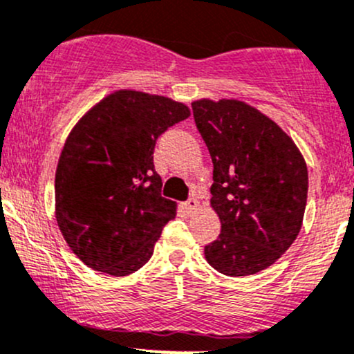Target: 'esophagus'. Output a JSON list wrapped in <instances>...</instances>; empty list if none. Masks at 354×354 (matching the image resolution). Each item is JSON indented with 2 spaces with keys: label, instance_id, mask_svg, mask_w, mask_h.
<instances>
[{
  "label": "esophagus",
  "instance_id": "34e87169",
  "mask_svg": "<svg viewBox=\"0 0 354 354\" xmlns=\"http://www.w3.org/2000/svg\"><path fill=\"white\" fill-rule=\"evenodd\" d=\"M200 207V202L196 200V196H192V198L187 200V203H185V210L188 212V214H193V212L198 210Z\"/></svg>",
  "mask_w": 354,
  "mask_h": 354
}]
</instances>
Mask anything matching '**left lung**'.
<instances>
[{"label":"left lung","instance_id":"1","mask_svg":"<svg viewBox=\"0 0 354 354\" xmlns=\"http://www.w3.org/2000/svg\"><path fill=\"white\" fill-rule=\"evenodd\" d=\"M192 106L214 162L210 205L222 224L205 259L227 277L259 273L302 227L308 189L302 152L277 122L241 100L202 98Z\"/></svg>","mask_w":354,"mask_h":354}]
</instances>
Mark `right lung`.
I'll list each match as a JSON object with an SVG mask.
<instances>
[{
  "instance_id": "1",
  "label": "right lung",
  "mask_w": 354,
  "mask_h": 354,
  "mask_svg": "<svg viewBox=\"0 0 354 354\" xmlns=\"http://www.w3.org/2000/svg\"><path fill=\"white\" fill-rule=\"evenodd\" d=\"M188 117L167 96L117 89L69 132L55 169V221L88 268L127 277L149 261L176 215V202L161 196L156 140Z\"/></svg>"
}]
</instances>
